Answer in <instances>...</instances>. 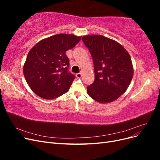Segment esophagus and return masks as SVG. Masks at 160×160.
<instances>
[{
    "mask_svg": "<svg viewBox=\"0 0 160 160\" xmlns=\"http://www.w3.org/2000/svg\"><path fill=\"white\" fill-rule=\"evenodd\" d=\"M81 76H82V75H81V73H80V72H79V73H77V74H76L77 78H81Z\"/></svg>",
    "mask_w": 160,
    "mask_h": 160,
    "instance_id": "esophagus-1",
    "label": "esophagus"
}]
</instances>
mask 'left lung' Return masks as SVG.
Returning <instances> with one entry per match:
<instances>
[{
	"mask_svg": "<svg viewBox=\"0 0 160 160\" xmlns=\"http://www.w3.org/2000/svg\"><path fill=\"white\" fill-rule=\"evenodd\" d=\"M93 61L95 81L87 87L89 95L107 103L123 94L132 81L133 69L128 52L119 43L102 35L82 37Z\"/></svg>",
	"mask_w": 160,
	"mask_h": 160,
	"instance_id": "8db88e82",
	"label": "left lung"
}]
</instances>
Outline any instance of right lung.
<instances>
[{
    "instance_id": "1",
    "label": "right lung",
    "mask_w": 160,
    "mask_h": 160,
    "mask_svg": "<svg viewBox=\"0 0 160 160\" xmlns=\"http://www.w3.org/2000/svg\"><path fill=\"white\" fill-rule=\"evenodd\" d=\"M81 37L59 34L43 39L28 52L23 73L28 86L40 98L54 99L67 93L75 79L69 71L65 52Z\"/></svg>"
}]
</instances>
